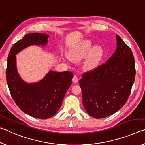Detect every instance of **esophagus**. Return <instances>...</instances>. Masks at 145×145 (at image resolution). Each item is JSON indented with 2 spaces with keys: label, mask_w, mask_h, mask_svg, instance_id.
Returning a JSON list of instances; mask_svg holds the SVG:
<instances>
[{
  "label": "esophagus",
  "mask_w": 145,
  "mask_h": 145,
  "mask_svg": "<svg viewBox=\"0 0 145 145\" xmlns=\"http://www.w3.org/2000/svg\"><path fill=\"white\" fill-rule=\"evenodd\" d=\"M72 81L74 82V83H77L78 82V77H77V75H74L73 76V78H72Z\"/></svg>",
  "instance_id": "1"
}]
</instances>
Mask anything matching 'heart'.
Segmentation results:
<instances>
[{
  "label": "heart",
  "instance_id": "heart-1",
  "mask_svg": "<svg viewBox=\"0 0 145 145\" xmlns=\"http://www.w3.org/2000/svg\"><path fill=\"white\" fill-rule=\"evenodd\" d=\"M93 48L91 41H86L77 47L73 48L69 52L68 57L70 59L75 62L81 61L88 56L84 62V67L88 70H91L96 68L104 56V50L101 46H96Z\"/></svg>",
  "mask_w": 145,
  "mask_h": 145
}]
</instances>
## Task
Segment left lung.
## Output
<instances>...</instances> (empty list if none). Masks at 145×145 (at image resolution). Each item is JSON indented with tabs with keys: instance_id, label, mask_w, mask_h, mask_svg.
I'll return each mask as SVG.
<instances>
[{
	"instance_id": "left-lung-1",
	"label": "left lung",
	"mask_w": 145,
	"mask_h": 145,
	"mask_svg": "<svg viewBox=\"0 0 145 145\" xmlns=\"http://www.w3.org/2000/svg\"><path fill=\"white\" fill-rule=\"evenodd\" d=\"M117 47L105 64L79 80L86 111L95 118L115 113L128 100L136 75L132 51L116 34Z\"/></svg>"
}]
</instances>
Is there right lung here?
I'll use <instances>...</instances> for the list:
<instances>
[{
  "label": "right lung",
  "instance_id": "1",
  "mask_svg": "<svg viewBox=\"0 0 145 145\" xmlns=\"http://www.w3.org/2000/svg\"><path fill=\"white\" fill-rule=\"evenodd\" d=\"M48 38L46 34H26L12 46L6 68L7 83L16 104L25 113L40 119L49 118L58 111L66 92L72 84L73 74L71 72L50 70L43 79L28 83L18 74L15 56L29 46H45Z\"/></svg>",
  "mask_w": 145,
  "mask_h": 145
}]
</instances>
